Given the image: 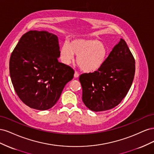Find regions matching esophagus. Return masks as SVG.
I'll return each instance as SVG.
<instances>
[{"instance_id": "esophagus-1", "label": "esophagus", "mask_w": 154, "mask_h": 154, "mask_svg": "<svg viewBox=\"0 0 154 154\" xmlns=\"http://www.w3.org/2000/svg\"><path fill=\"white\" fill-rule=\"evenodd\" d=\"M74 76L75 78H78L79 76V73L77 71H75V72H74Z\"/></svg>"}]
</instances>
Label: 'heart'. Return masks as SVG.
<instances>
[{
  "label": "heart",
  "mask_w": 154,
  "mask_h": 154,
  "mask_svg": "<svg viewBox=\"0 0 154 154\" xmlns=\"http://www.w3.org/2000/svg\"><path fill=\"white\" fill-rule=\"evenodd\" d=\"M60 58L63 63L69 64L77 56L76 62L82 71L96 72L103 67L109 57L107 46L96 39L76 38L69 44L65 43L60 48Z\"/></svg>",
  "instance_id": "obj_1"
}]
</instances>
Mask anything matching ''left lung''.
I'll list each match as a JSON object with an SVG mask.
<instances>
[{
	"label": "left lung",
	"instance_id": "left-lung-1",
	"mask_svg": "<svg viewBox=\"0 0 154 154\" xmlns=\"http://www.w3.org/2000/svg\"><path fill=\"white\" fill-rule=\"evenodd\" d=\"M135 74V60L126 42L121 38L99 71L79 78L82 100L90 110H110L127 94Z\"/></svg>",
	"mask_w": 154,
	"mask_h": 154
}]
</instances>
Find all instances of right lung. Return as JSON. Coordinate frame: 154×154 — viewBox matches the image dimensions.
Masks as SVG:
<instances>
[{
	"label": "right lung",
	"mask_w": 154,
	"mask_h": 154,
	"mask_svg": "<svg viewBox=\"0 0 154 154\" xmlns=\"http://www.w3.org/2000/svg\"><path fill=\"white\" fill-rule=\"evenodd\" d=\"M60 56L57 36L44 31L27 32L13 49L10 60L11 82L18 97L30 108L51 109L73 78V69L59 62Z\"/></svg>",
	"instance_id": "add662e5"
}]
</instances>
